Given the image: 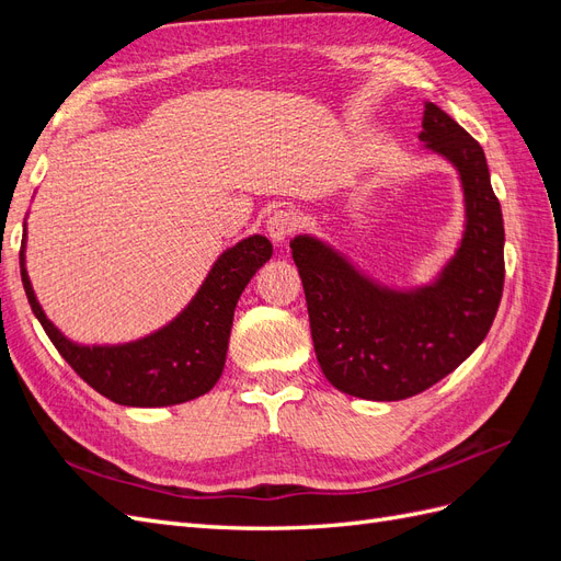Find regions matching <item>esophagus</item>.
Instances as JSON below:
<instances>
[{"instance_id": "obj_1", "label": "esophagus", "mask_w": 561, "mask_h": 561, "mask_svg": "<svg viewBox=\"0 0 561 561\" xmlns=\"http://www.w3.org/2000/svg\"><path fill=\"white\" fill-rule=\"evenodd\" d=\"M297 229V215L293 210H276L266 219V233L274 243H285Z\"/></svg>"}]
</instances>
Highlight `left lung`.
I'll return each instance as SVG.
<instances>
[{
    "instance_id": "1",
    "label": "left lung",
    "mask_w": 561,
    "mask_h": 561,
    "mask_svg": "<svg viewBox=\"0 0 561 561\" xmlns=\"http://www.w3.org/2000/svg\"><path fill=\"white\" fill-rule=\"evenodd\" d=\"M423 149L454 165L463 192V233L437 276L390 287L311 233L290 241L307 295L322 375L363 400H404L431 388L478 348L503 295V215L482 147L433 103Z\"/></svg>"
}]
</instances>
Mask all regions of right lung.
<instances>
[{"instance_id": "right-lung-1", "label": "right lung", "mask_w": 561, "mask_h": 561, "mask_svg": "<svg viewBox=\"0 0 561 561\" xmlns=\"http://www.w3.org/2000/svg\"><path fill=\"white\" fill-rule=\"evenodd\" d=\"M25 239L27 231L21 248V278L32 313L83 381L126 407H171L208 393L222 377L236 304L250 278L274 254L264 236H248L219 254L192 301L157 332L126 344H77L46 318L32 290Z\"/></svg>"}]
</instances>
